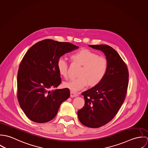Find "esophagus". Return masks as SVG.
Instances as JSON below:
<instances>
[{
    "instance_id": "1",
    "label": "esophagus",
    "mask_w": 148,
    "mask_h": 148,
    "mask_svg": "<svg viewBox=\"0 0 148 148\" xmlns=\"http://www.w3.org/2000/svg\"><path fill=\"white\" fill-rule=\"evenodd\" d=\"M77 96H78L77 93H76L74 92H72V91L71 92V97H77Z\"/></svg>"
}]
</instances>
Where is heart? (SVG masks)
Here are the masks:
<instances>
[{
    "label": "heart",
    "mask_w": 148,
    "mask_h": 148,
    "mask_svg": "<svg viewBox=\"0 0 148 148\" xmlns=\"http://www.w3.org/2000/svg\"><path fill=\"white\" fill-rule=\"evenodd\" d=\"M71 60L82 66L77 76L68 82L64 83L65 88L72 92L80 90L88 85L90 87L96 86L101 82L106 76L108 62L106 58L99 56L95 52L89 49H82L72 54ZM56 68L59 75L64 78L68 77V64L62 57L56 63Z\"/></svg>",
    "instance_id": "1"
}]
</instances>
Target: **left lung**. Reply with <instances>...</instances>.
Here are the masks:
<instances>
[{"label": "left lung", "instance_id": "1", "mask_svg": "<svg viewBox=\"0 0 148 148\" xmlns=\"http://www.w3.org/2000/svg\"><path fill=\"white\" fill-rule=\"evenodd\" d=\"M104 52L108 62L106 76L100 83L82 93L85 105L77 112L82 124L92 128L102 127L110 121L123 105L129 81L126 64L111 47L89 45Z\"/></svg>", "mask_w": 148, "mask_h": 148}]
</instances>
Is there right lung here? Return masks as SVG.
<instances>
[{
  "instance_id": "obj_1",
  "label": "right lung",
  "mask_w": 148,
  "mask_h": 148,
  "mask_svg": "<svg viewBox=\"0 0 148 148\" xmlns=\"http://www.w3.org/2000/svg\"><path fill=\"white\" fill-rule=\"evenodd\" d=\"M77 48L70 42L45 39L32 45L24 56L18 72L17 97L21 109L31 121H51L61 104L69 97L68 88L50 89L62 82L56 68L58 59Z\"/></svg>"
}]
</instances>
